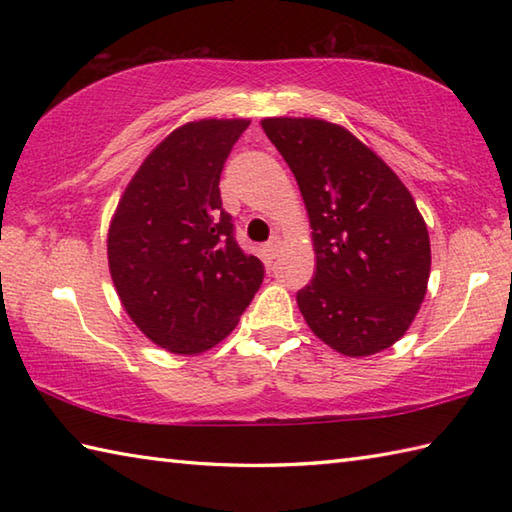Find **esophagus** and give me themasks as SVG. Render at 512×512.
Masks as SVG:
<instances>
[{"instance_id":"obj_1","label":"esophagus","mask_w":512,"mask_h":512,"mask_svg":"<svg viewBox=\"0 0 512 512\" xmlns=\"http://www.w3.org/2000/svg\"><path fill=\"white\" fill-rule=\"evenodd\" d=\"M279 246H281V242H279V237H273L270 239V242L266 244V255H268V259H275L277 257V253H279Z\"/></svg>"}]
</instances>
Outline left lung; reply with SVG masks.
Segmentation results:
<instances>
[{
	"mask_svg": "<svg viewBox=\"0 0 512 512\" xmlns=\"http://www.w3.org/2000/svg\"><path fill=\"white\" fill-rule=\"evenodd\" d=\"M270 143L306 202L314 279L297 292L303 319L345 356L394 345L427 292V224L405 184L345 127L321 118H264Z\"/></svg>",
	"mask_w": 512,
	"mask_h": 512,
	"instance_id": "1",
	"label": "left lung"
}]
</instances>
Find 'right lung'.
Returning a JSON list of instances; mask_svg holds the SVG:
<instances>
[{"label":"right lung","mask_w":512,"mask_h":512,"mask_svg":"<svg viewBox=\"0 0 512 512\" xmlns=\"http://www.w3.org/2000/svg\"><path fill=\"white\" fill-rule=\"evenodd\" d=\"M246 118H202L151 151L107 233L114 288L138 330L173 354H200L235 330L264 281L237 246L220 176Z\"/></svg>","instance_id":"obj_1"}]
</instances>
